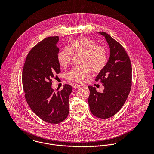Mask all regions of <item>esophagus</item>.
<instances>
[{
	"label": "esophagus",
	"instance_id": "obj_1",
	"mask_svg": "<svg viewBox=\"0 0 154 154\" xmlns=\"http://www.w3.org/2000/svg\"><path fill=\"white\" fill-rule=\"evenodd\" d=\"M81 85H79V84H75L74 85H73V88H79V87H80Z\"/></svg>",
	"mask_w": 154,
	"mask_h": 154
}]
</instances>
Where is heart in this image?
I'll list each match as a JSON object with an SVG mask.
<instances>
[{"mask_svg":"<svg viewBox=\"0 0 154 154\" xmlns=\"http://www.w3.org/2000/svg\"><path fill=\"white\" fill-rule=\"evenodd\" d=\"M75 55L81 54L79 66L73 67L66 74L67 79L76 82H82L89 78L91 70L94 73H99L104 69L107 63V54L106 49L98 45L95 42L82 38L73 42L71 48H65L61 50L57 59L60 66L66 67Z\"/></svg>","mask_w":154,"mask_h":154,"instance_id":"1","label":"heart"}]
</instances>
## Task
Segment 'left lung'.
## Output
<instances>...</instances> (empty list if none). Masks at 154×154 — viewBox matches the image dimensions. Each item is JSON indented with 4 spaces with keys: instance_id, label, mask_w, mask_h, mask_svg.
Here are the masks:
<instances>
[{
    "instance_id": "8db88e82",
    "label": "left lung",
    "mask_w": 154,
    "mask_h": 154,
    "mask_svg": "<svg viewBox=\"0 0 154 154\" xmlns=\"http://www.w3.org/2000/svg\"><path fill=\"white\" fill-rule=\"evenodd\" d=\"M104 36L110 47V57L106 67L96 77L104 87L103 92L88 86L90 91L88 102L92 114L100 119L115 115L123 106L132 87V65L123 46L104 32Z\"/></svg>"
}]
</instances>
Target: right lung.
I'll return each instance as SVG.
<instances>
[{
    "instance_id": "right-lung-1",
    "label": "right lung",
    "mask_w": 154,
    "mask_h": 154,
    "mask_svg": "<svg viewBox=\"0 0 154 154\" xmlns=\"http://www.w3.org/2000/svg\"><path fill=\"white\" fill-rule=\"evenodd\" d=\"M59 38L49 37L36 44L28 53L22 70L25 98L32 111L41 119L57 124L69 114V97L72 87L65 84L55 92L52 79L60 72L57 59Z\"/></svg>"
}]
</instances>
